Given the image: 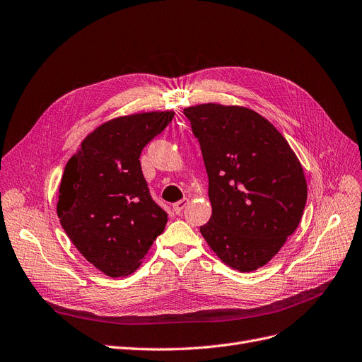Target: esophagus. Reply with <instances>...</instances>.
I'll return each mask as SVG.
<instances>
[{
  "mask_svg": "<svg viewBox=\"0 0 362 362\" xmlns=\"http://www.w3.org/2000/svg\"><path fill=\"white\" fill-rule=\"evenodd\" d=\"M187 204H189V199H187V198H183V199H180V201H177V202L173 204V210H175V213H176V214H179V213H182V210L187 206Z\"/></svg>",
  "mask_w": 362,
  "mask_h": 362,
  "instance_id": "1",
  "label": "esophagus"
}]
</instances>
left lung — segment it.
<instances>
[{
  "label": "left lung",
  "instance_id": "8db88e82",
  "mask_svg": "<svg viewBox=\"0 0 362 362\" xmlns=\"http://www.w3.org/2000/svg\"><path fill=\"white\" fill-rule=\"evenodd\" d=\"M209 175L211 217L201 235L232 269L264 266L297 229L308 185L297 155L253 109L202 103L183 109Z\"/></svg>",
  "mask_w": 362,
  "mask_h": 362
}]
</instances>
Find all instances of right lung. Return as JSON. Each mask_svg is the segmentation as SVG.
Listing matches in <instances>:
<instances>
[{"label": "right lung", "instance_id": "add662e5", "mask_svg": "<svg viewBox=\"0 0 362 362\" xmlns=\"http://www.w3.org/2000/svg\"><path fill=\"white\" fill-rule=\"evenodd\" d=\"M173 117V111H151L109 119L86 136L65 167L60 225L107 276L133 274L165 228L167 213L151 198L139 156Z\"/></svg>", "mask_w": 362, "mask_h": 362}]
</instances>
